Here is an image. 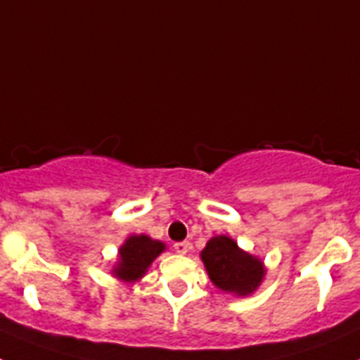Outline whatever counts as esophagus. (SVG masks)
<instances>
[{"instance_id": "esophagus-1", "label": "esophagus", "mask_w": 360, "mask_h": 360, "mask_svg": "<svg viewBox=\"0 0 360 360\" xmlns=\"http://www.w3.org/2000/svg\"><path fill=\"white\" fill-rule=\"evenodd\" d=\"M191 249V243L189 241H178V243H174V250H176L178 254H187Z\"/></svg>"}]
</instances>
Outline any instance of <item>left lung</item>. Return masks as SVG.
Listing matches in <instances>:
<instances>
[{"instance_id":"1","label":"left lung","mask_w":360,"mask_h":360,"mask_svg":"<svg viewBox=\"0 0 360 360\" xmlns=\"http://www.w3.org/2000/svg\"><path fill=\"white\" fill-rule=\"evenodd\" d=\"M207 274L216 287L225 292L247 295L257 288L263 279V263L238 249L227 236H216L202 250Z\"/></svg>"}]
</instances>
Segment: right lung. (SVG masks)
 Masks as SVG:
<instances>
[{
  "mask_svg": "<svg viewBox=\"0 0 360 360\" xmlns=\"http://www.w3.org/2000/svg\"><path fill=\"white\" fill-rule=\"evenodd\" d=\"M162 250L164 243L151 240L144 234L128 238L126 243L120 247V262L113 272L124 281H135L144 276L148 266Z\"/></svg>",
  "mask_w": 360,
  "mask_h": 360,
  "instance_id": "right-lung-1",
  "label": "right lung"
}]
</instances>
